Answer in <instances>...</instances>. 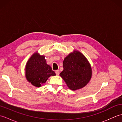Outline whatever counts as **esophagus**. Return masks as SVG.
<instances>
[{"mask_svg": "<svg viewBox=\"0 0 122 122\" xmlns=\"http://www.w3.org/2000/svg\"><path fill=\"white\" fill-rule=\"evenodd\" d=\"M55 72H56V75H59V74H60V70H57Z\"/></svg>", "mask_w": 122, "mask_h": 122, "instance_id": "obj_1", "label": "esophagus"}]
</instances>
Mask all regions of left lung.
Returning <instances> with one entry per match:
<instances>
[{
  "instance_id": "left-lung-1",
  "label": "left lung",
  "mask_w": 122,
  "mask_h": 122,
  "mask_svg": "<svg viewBox=\"0 0 122 122\" xmlns=\"http://www.w3.org/2000/svg\"><path fill=\"white\" fill-rule=\"evenodd\" d=\"M60 76L70 89L76 90L83 87L90 81L92 69L83 54L75 51L64 59L63 70Z\"/></svg>"
}]
</instances>
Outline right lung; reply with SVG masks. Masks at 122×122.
I'll use <instances>...</instances> for the list:
<instances>
[{"instance_id": "right-lung-1", "label": "right lung", "mask_w": 122, "mask_h": 122, "mask_svg": "<svg viewBox=\"0 0 122 122\" xmlns=\"http://www.w3.org/2000/svg\"><path fill=\"white\" fill-rule=\"evenodd\" d=\"M25 70L27 80L36 87L41 86L50 76H56L51 67L46 64L45 56L37 53L28 60Z\"/></svg>"}]
</instances>
